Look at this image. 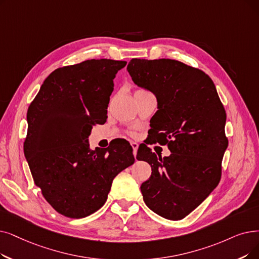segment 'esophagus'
I'll use <instances>...</instances> for the list:
<instances>
[{"label": "esophagus", "instance_id": "esophagus-1", "mask_svg": "<svg viewBox=\"0 0 259 259\" xmlns=\"http://www.w3.org/2000/svg\"><path fill=\"white\" fill-rule=\"evenodd\" d=\"M131 146H132V149H133V154H134V156H136L137 152H138V149H139V144L136 143V142H131Z\"/></svg>", "mask_w": 259, "mask_h": 259}]
</instances>
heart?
I'll return each instance as SVG.
<instances>
[{
	"label": "heart",
	"mask_w": 259,
	"mask_h": 259,
	"mask_svg": "<svg viewBox=\"0 0 259 259\" xmlns=\"http://www.w3.org/2000/svg\"><path fill=\"white\" fill-rule=\"evenodd\" d=\"M139 91H143V90H139Z\"/></svg>",
	"instance_id": "heart-1"
}]
</instances>
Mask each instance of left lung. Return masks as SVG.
<instances>
[{"mask_svg": "<svg viewBox=\"0 0 259 259\" xmlns=\"http://www.w3.org/2000/svg\"><path fill=\"white\" fill-rule=\"evenodd\" d=\"M133 82L152 92L157 110L153 139L167 145L171 154L157 156L148 147L137 159L151 166L141 185L143 199L152 211L181 220L215 189L221 161L228 148L224 132L227 114L212 80L201 70L172 59H131Z\"/></svg>", "mask_w": 259, "mask_h": 259, "instance_id": "8db88e82", "label": "left lung"}]
</instances>
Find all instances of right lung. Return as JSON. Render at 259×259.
<instances>
[{
  "mask_svg": "<svg viewBox=\"0 0 259 259\" xmlns=\"http://www.w3.org/2000/svg\"><path fill=\"white\" fill-rule=\"evenodd\" d=\"M126 61L91 59L52 72L27 111L24 154L35 184L61 215L83 218L107 201L113 179L134 163L130 144L90 149L107 120L113 79Z\"/></svg>",
  "mask_w": 259,
  "mask_h": 259,
  "instance_id": "add662e5",
  "label": "right lung"
}]
</instances>
